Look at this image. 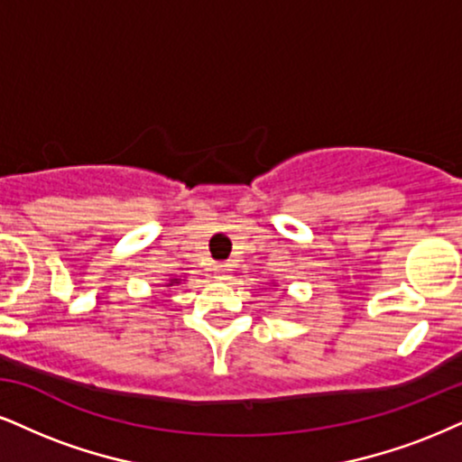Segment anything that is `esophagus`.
Instances as JSON below:
<instances>
[{
    "label": "esophagus",
    "mask_w": 462,
    "mask_h": 462,
    "mask_svg": "<svg viewBox=\"0 0 462 462\" xmlns=\"http://www.w3.org/2000/svg\"><path fill=\"white\" fill-rule=\"evenodd\" d=\"M229 276H231L229 265H225V263L214 265V278H218V281H226V278H229Z\"/></svg>",
    "instance_id": "1"
}]
</instances>
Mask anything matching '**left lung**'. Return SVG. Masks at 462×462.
I'll use <instances>...</instances> for the list:
<instances>
[{
  "label": "left lung",
  "mask_w": 462,
  "mask_h": 462,
  "mask_svg": "<svg viewBox=\"0 0 462 462\" xmlns=\"http://www.w3.org/2000/svg\"><path fill=\"white\" fill-rule=\"evenodd\" d=\"M272 287H278V284H276V282H272Z\"/></svg>",
  "instance_id": "1"
}]
</instances>
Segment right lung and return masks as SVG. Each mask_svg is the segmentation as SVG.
I'll list each match as a JSON object with an SVG mask.
<instances>
[{
  "instance_id": "obj_1",
  "label": "right lung",
  "mask_w": 462,
  "mask_h": 462,
  "mask_svg": "<svg viewBox=\"0 0 462 462\" xmlns=\"http://www.w3.org/2000/svg\"><path fill=\"white\" fill-rule=\"evenodd\" d=\"M184 278H186V276H173V274H171L169 281L164 282L162 287H175V284H181V281H184Z\"/></svg>"
}]
</instances>
